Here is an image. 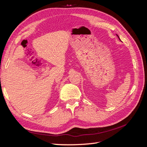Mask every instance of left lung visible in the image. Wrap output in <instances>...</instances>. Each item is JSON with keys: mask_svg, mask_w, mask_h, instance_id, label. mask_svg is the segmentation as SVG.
Instances as JSON below:
<instances>
[{"mask_svg": "<svg viewBox=\"0 0 147 147\" xmlns=\"http://www.w3.org/2000/svg\"><path fill=\"white\" fill-rule=\"evenodd\" d=\"M117 37H118V38H119V40H120V41H121V40H120V38H119V36H118V35L117 34Z\"/></svg>", "mask_w": 147, "mask_h": 147, "instance_id": "obj_1", "label": "left lung"}]
</instances>
